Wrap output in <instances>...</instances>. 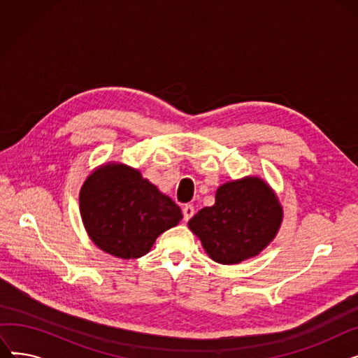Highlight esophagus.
Returning a JSON list of instances; mask_svg holds the SVG:
<instances>
[{
	"mask_svg": "<svg viewBox=\"0 0 358 358\" xmlns=\"http://www.w3.org/2000/svg\"><path fill=\"white\" fill-rule=\"evenodd\" d=\"M182 215H184V220H190L194 215V208L193 204H185L182 208Z\"/></svg>",
	"mask_w": 358,
	"mask_h": 358,
	"instance_id": "1",
	"label": "esophagus"
}]
</instances>
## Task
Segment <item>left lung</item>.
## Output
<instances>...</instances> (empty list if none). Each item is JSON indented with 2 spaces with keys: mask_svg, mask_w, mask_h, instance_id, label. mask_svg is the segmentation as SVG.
<instances>
[{
  "mask_svg": "<svg viewBox=\"0 0 358 358\" xmlns=\"http://www.w3.org/2000/svg\"><path fill=\"white\" fill-rule=\"evenodd\" d=\"M283 210L270 187L257 177L220 185L216 201L189 220L203 248L219 264L259 254L275 236Z\"/></svg>",
  "mask_w": 358,
  "mask_h": 358,
  "instance_id": "8db88e82",
  "label": "left lung"
}]
</instances>
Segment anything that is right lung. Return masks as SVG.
Returning <instances> with one entry per match:
<instances>
[{"instance_id":"add662e5","label":"right lung","mask_w":358,"mask_h":358,"mask_svg":"<svg viewBox=\"0 0 358 358\" xmlns=\"http://www.w3.org/2000/svg\"><path fill=\"white\" fill-rule=\"evenodd\" d=\"M80 209L92 242L123 259L149 252L157 238L182 219L171 199L122 164L104 165L85 180Z\"/></svg>"}]
</instances>
